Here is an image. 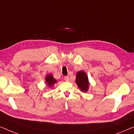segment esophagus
<instances>
[{
  "label": "esophagus",
  "mask_w": 134,
  "mask_h": 134,
  "mask_svg": "<svg viewBox=\"0 0 134 134\" xmlns=\"http://www.w3.org/2000/svg\"><path fill=\"white\" fill-rule=\"evenodd\" d=\"M64 80H65L66 82H69L70 79H69V77H68V76H66V77H64Z\"/></svg>",
  "instance_id": "esophagus-1"
}]
</instances>
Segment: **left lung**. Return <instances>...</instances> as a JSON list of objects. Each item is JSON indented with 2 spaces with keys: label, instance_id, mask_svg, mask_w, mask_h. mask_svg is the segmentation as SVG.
Returning a JSON list of instances; mask_svg holds the SVG:
<instances>
[{
  "label": "left lung",
  "instance_id": "1",
  "mask_svg": "<svg viewBox=\"0 0 134 134\" xmlns=\"http://www.w3.org/2000/svg\"><path fill=\"white\" fill-rule=\"evenodd\" d=\"M76 83L83 92H87L89 88V81L87 75L83 71H79L76 75Z\"/></svg>",
  "mask_w": 134,
  "mask_h": 134
}]
</instances>
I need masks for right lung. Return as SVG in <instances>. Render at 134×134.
<instances>
[{
  "instance_id": "obj_1",
  "label": "right lung",
  "mask_w": 134,
  "mask_h": 134,
  "mask_svg": "<svg viewBox=\"0 0 134 134\" xmlns=\"http://www.w3.org/2000/svg\"><path fill=\"white\" fill-rule=\"evenodd\" d=\"M46 82L48 87H52L54 85V84H55L57 82V80L54 78L53 77V76L52 75V74H49V75H47L45 79Z\"/></svg>"
}]
</instances>
